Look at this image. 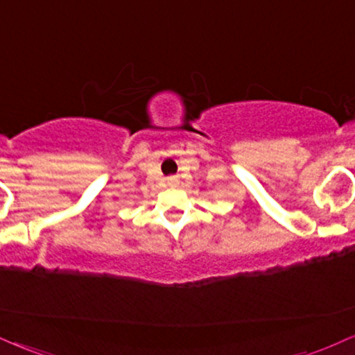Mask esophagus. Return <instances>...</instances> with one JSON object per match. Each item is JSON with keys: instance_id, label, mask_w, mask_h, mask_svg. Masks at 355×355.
<instances>
[{"instance_id": "esophagus-1", "label": "esophagus", "mask_w": 355, "mask_h": 355, "mask_svg": "<svg viewBox=\"0 0 355 355\" xmlns=\"http://www.w3.org/2000/svg\"><path fill=\"white\" fill-rule=\"evenodd\" d=\"M170 183H175V178H170Z\"/></svg>"}]
</instances>
